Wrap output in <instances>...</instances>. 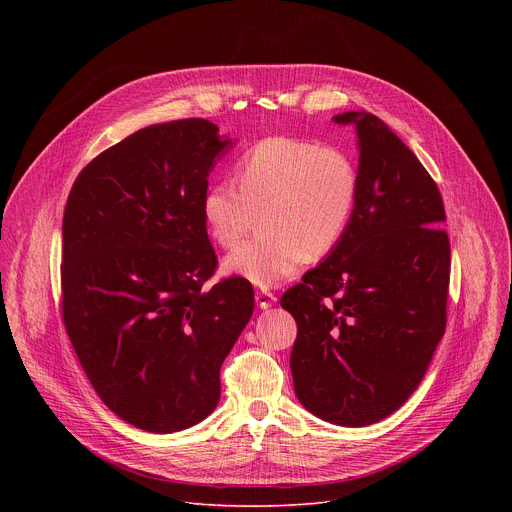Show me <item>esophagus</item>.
Here are the masks:
<instances>
[{"instance_id": "esophagus-1", "label": "esophagus", "mask_w": 512, "mask_h": 512, "mask_svg": "<svg viewBox=\"0 0 512 512\" xmlns=\"http://www.w3.org/2000/svg\"><path fill=\"white\" fill-rule=\"evenodd\" d=\"M255 300H257V306H259L261 310H269V308L277 302V298L271 294V291H257Z\"/></svg>"}]
</instances>
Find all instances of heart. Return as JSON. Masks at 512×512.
Masks as SVG:
<instances>
[{
  "label": "heart",
  "instance_id": "1",
  "mask_svg": "<svg viewBox=\"0 0 512 512\" xmlns=\"http://www.w3.org/2000/svg\"><path fill=\"white\" fill-rule=\"evenodd\" d=\"M239 186L212 182L202 218L216 245H237L261 212L263 235L223 261L229 275L273 287L308 259L328 257L342 241L358 196L354 162L338 148L310 139L267 137L237 164Z\"/></svg>",
  "mask_w": 512,
  "mask_h": 512
}]
</instances>
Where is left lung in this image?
Returning a JSON list of instances; mask_svg holds the SVG:
<instances>
[{
  "label": "left lung",
  "instance_id": "8db88e82",
  "mask_svg": "<svg viewBox=\"0 0 512 512\" xmlns=\"http://www.w3.org/2000/svg\"><path fill=\"white\" fill-rule=\"evenodd\" d=\"M356 131L358 196L338 247L287 289L298 338L289 369L300 403L344 427L373 425L419 387L446 330L450 241L435 182L367 111Z\"/></svg>",
  "mask_w": 512,
  "mask_h": 512
}]
</instances>
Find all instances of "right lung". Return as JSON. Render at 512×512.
<instances>
[{
  "mask_svg": "<svg viewBox=\"0 0 512 512\" xmlns=\"http://www.w3.org/2000/svg\"><path fill=\"white\" fill-rule=\"evenodd\" d=\"M235 145L206 119L143 127L72 184L62 316L81 367L123 421L172 433L221 399V367L255 308L249 281L204 287L216 255L202 194Z\"/></svg>",
  "mask_w": 512,
  "mask_h": 512,
  "instance_id": "right-lung-1",
  "label": "right lung"
}]
</instances>
